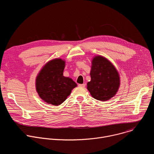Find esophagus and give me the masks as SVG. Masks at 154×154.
Listing matches in <instances>:
<instances>
[{
  "instance_id": "esophagus-1",
  "label": "esophagus",
  "mask_w": 154,
  "mask_h": 154,
  "mask_svg": "<svg viewBox=\"0 0 154 154\" xmlns=\"http://www.w3.org/2000/svg\"><path fill=\"white\" fill-rule=\"evenodd\" d=\"M79 86L81 87V88H85V84H79Z\"/></svg>"
}]
</instances>
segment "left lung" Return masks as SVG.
I'll return each instance as SVG.
<instances>
[{
  "mask_svg": "<svg viewBox=\"0 0 154 154\" xmlns=\"http://www.w3.org/2000/svg\"><path fill=\"white\" fill-rule=\"evenodd\" d=\"M91 81L87 89L91 96L98 100L106 101L117 94L120 85L119 73L114 65L106 57L95 56L91 62Z\"/></svg>",
  "mask_w": 154,
  "mask_h": 154,
  "instance_id": "1",
  "label": "left lung"
}]
</instances>
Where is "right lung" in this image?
<instances>
[{
	"mask_svg": "<svg viewBox=\"0 0 154 154\" xmlns=\"http://www.w3.org/2000/svg\"><path fill=\"white\" fill-rule=\"evenodd\" d=\"M65 67V60L54 59L45 63L36 77V91L48 104L61 105L77 86L71 78L63 76Z\"/></svg>",
	"mask_w": 154,
	"mask_h": 154,
	"instance_id": "obj_1",
	"label": "right lung"
}]
</instances>
